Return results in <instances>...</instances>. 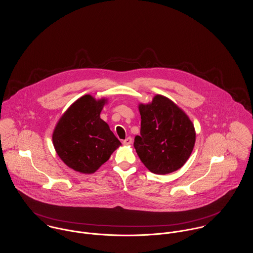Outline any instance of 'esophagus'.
<instances>
[{"label":"esophagus","instance_id":"obj_1","mask_svg":"<svg viewBox=\"0 0 253 253\" xmlns=\"http://www.w3.org/2000/svg\"><path fill=\"white\" fill-rule=\"evenodd\" d=\"M132 143V138L131 137H127L126 138L124 141H123V144L124 145H129Z\"/></svg>","mask_w":253,"mask_h":253}]
</instances>
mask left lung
<instances>
[{"instance_id":"obj_1","label":"left lung","mask_w":253,"mask_h":253,"mask_svg":"<svg viewBox=\"0 0 253 253\" xmlns=\"http://www.w3.org/2000/svg\"><path fill=\"white\" fill-rule=\"evenodd\" d=\"M140 135L133 146L153 173L168 174L189 159L196 141L193 123L185 112L166 96L157 94L151 103L139 104Z\"/></svg>"}]
</instances>
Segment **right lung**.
I'll return each mask as SVG.
<instances>
[{"mask_svg":"<svg viewBox=\"0 0 253 253\" xmlns=\"http://www.w3.org/2000/svg\"><path fill=\"white\" fill-rule=\"evenodd\" d=\"M107 99L85 94L76 100L59 119L52 142L59 158L76 171L95 172L121 145L101 118Z\"/></svg>","mask_w":253,"mask_h":253,"instance_id":"add662e5","label":"right lung"}]
</instances>
